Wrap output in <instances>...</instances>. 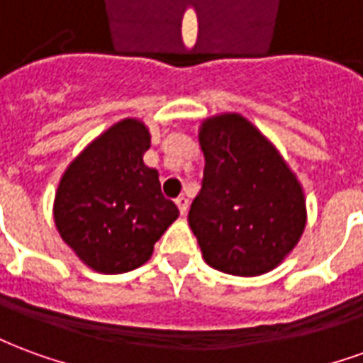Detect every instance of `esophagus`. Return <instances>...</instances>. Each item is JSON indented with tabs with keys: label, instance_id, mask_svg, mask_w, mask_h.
Returning a JSON list of instances; mask_svg holds the SVG:
<instances>
[{
	"label": "esophagus",
	"instance_id": "1",
	"mask_svg": "<svg viewBox=\"0 0 363 363\" xmlns=\"http://www.w3.org/2000/svg\"><path fill=\"white\" fill-rule=\"evenodd\" d=\"M177 206H179V210H181L182 216H186V212H189V198L179 196L177 198Z\"/></svg>",
	"mask_w": 363,
	"mask_h": 363
}]
</instances>
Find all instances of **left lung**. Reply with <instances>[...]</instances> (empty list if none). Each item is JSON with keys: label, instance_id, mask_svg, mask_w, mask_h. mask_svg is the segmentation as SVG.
Here are the masks:
<instances>
[{"label": "left lung", "instance_id": "1", "mask_svg": "<svg viewBox=\"0 0 363 363\" xmlns=\"http://www.w3.org/2000/svg\"><path fill=\"white\" fill-rule=\"evenodd\" d=\"M204 181L190 206V229L204 260L233 276H260L301 239L305 194L296 173L259 128L237 112L202 122Z\"/></svg>", "mask_w": 363, "mask_h": 363}]
</instances>
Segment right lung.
I'll use <instances>...</instances> for the list:
<instances>
[{"instance_id": "right-lung-1", "label": "right lung", "mask_w": 363, "mask_h": 363, "mask_svg": "<svg viewBox=\"0 0 363 363\" xmlns=\"http://www.w3.org/2000/svg\"><path fill=\"white\" fill-rule=\"evenodd\" d=\"M150 143L142 120H120L95 138L60 179L56 229L95 272L122 274L145 264L153 245L179 218V208L161 192L159 173L143 163Z\"/></svg>"}]
</instances>
